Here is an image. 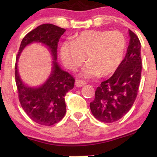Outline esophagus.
<instances>
[{
    "label": "esophagus",
    "instance_id": "obj_1",
    "mask_svg": "<svg viewBox=\"0 0 157 157\" xmlns=\"http://www.w3.org/2000/svg\"><path fill=\"white\" fill-rule=\"evenodd\" d=\"M86 84V82L83 80H77L76 81H75V86H76L77 87H79V88L82 87V86H84Z\"/></svg>",
    "mask_w": 157,
    "mask_h": 157
}]
</instances>
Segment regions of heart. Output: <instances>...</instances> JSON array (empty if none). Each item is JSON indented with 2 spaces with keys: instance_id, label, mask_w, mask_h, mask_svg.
Wrapping results in <instances>:
<instances>
[{
  "instance_id": "1",
  "label": "heart",
  "mask_w": 157,
  "mask_h": 157,
  "mask_svg": "<svg viewBox=\"0 0 157 157\" xmlns=\"http://www.w3.org/2000/svg\"><path fill=\"white\" fill-rule=\"evenodd\" d=\"M125 50V40L122 33L109 31L82 32L72 42L66 41L60 48L65 66L77 69L85 61L89 64L82 75L86 77H102L112 75L121 64Z\"/></svg>"
}]
</instances>
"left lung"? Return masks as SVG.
<instances>
[{
	"mask_svg": "<svg viewBox=\"0 0 157 157\" xmlns=\"http://www.w3.org/2000/svg\"><path fill=\"white\" fill-rule=\"evenodd\" d=\"M130 42L121 64L107 80L101 82L90 102L97 120L113 122L129 111L137 96L142 72L141 44L136 34L129 30Z\"/></svg>",
	"mask_w": 157,
	"mask_h": 157,
	"instance_id": "1",
	"label": "left lung"
}]
</instances>
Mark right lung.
Segmentation results:
<instances>
[{"label": "right lung", "mask_w": 157, "mask_h": 157, "mask_svg": "<svg viewBox=\"0 0 157 157\" xmlns=\"http://www.w3.org/2000/svg\"><path fill=\"white\" fill-rule=\"evenodd\" d=\"M65 29L45 23L29 32L23 37L16 62L21 52L27 45L34 42L46 45L54 57L53 68L46 82L38 88L28 87L21 80L15 63V82L21 105L29 118L39 125L49 126L57 123L66 112L65 96L75 86V78L67 71L60 68L57 63V44Z\"/></svg>", "instance_id": "1"}]
</instances>
